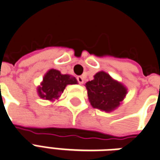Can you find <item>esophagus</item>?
<instances>
[{
	"mask_svg": "<svg viewBox=\"0 0 160 160\" xmlns=\"http://www.w3.org/2000/svg\"><path fill=\"white\" fill-rule=\"evenodd\" d=\"M77 79H78V82L80 84H82V83H83V78H82V77L79 76V77L77 78Z\"/></svg>",
	"mask_w": 160,
	"mask_h": 160,
	"instance_id": "esophagus-1",
	"label": "esophagus"
}]
</instances>
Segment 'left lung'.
<instances>
[{
    "label": "left lung",
    "instance_id": "left-lung-1",
    "mask_svg": "<svg viewBox=\"0 0 160 160\" xmlns=\"http://www.w3.org/2000/svg\"><path fill=\"white\" fill-rule=\"evenodd\" d=\"M85 87L92 107L107 112L117 109L128 93V89L122 82L103 71L97 72L93 80L85 83Z\"/></svg>",
    "mask_w": 160,
    "mask_h": 160
}]
</instances>
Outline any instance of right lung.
<instances>
[{
	"label": "right lung",
	"instance_id": "right-lung-1",
	"mask_svg": "<svg viewBox=\"0 0 160 160\" xmlns=\"http://www.w3.org/2000/svg\"><path fill=\"white\" fill-rule=\"evenodd\" d=\"M77 83L78 81L74 77L50 69L43 77L40 86L37 87V94L43 100L54 101L59 100L67 85Z\"/></svg>",
	"mask_w": 160,
	"mask_h": 160
}]
</instances>
